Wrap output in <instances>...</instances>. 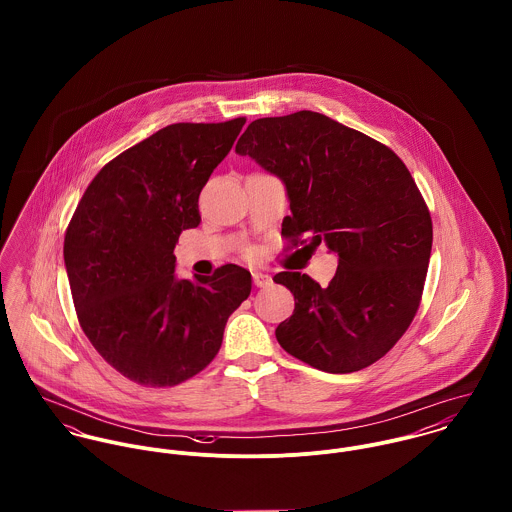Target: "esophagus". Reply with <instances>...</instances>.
Returning <instances> with one entry per match:
<instances>
[{
    "instance_id": "1",
    "label": "esophagus",
    "mask_w": 512,
    "mask_h": 512,
    "mask_svg": "<svg viewBox=\"0 0 512 512\" xmlns=\"http://www.w3.org/2000/svg\"><path fill=\"white\" fill-rule=\"evenodd\" d=\"M252 280H254L256 288H268L272 284V278L268 274H262V272H254Z\"/></svg>"
}]
</instances>
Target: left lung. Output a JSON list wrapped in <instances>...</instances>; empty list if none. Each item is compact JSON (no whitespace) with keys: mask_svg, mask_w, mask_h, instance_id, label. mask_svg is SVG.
Returning <instances> with one entry per match:
<instances>
[{"mask_svg":"<svg viewBox=\"0 0 512 512\" xmlns=\"http://www.w3.org/2000/svg\"><path fill=\"white\" fill-rule=\"evenodd\" d=\"M236 153L284 181L292 215L282 236L292 248L323 242L339 256L327 288L301 272L274 276L295 299L292 317L276 329L282 349L331 374L382 359L420 307L434 238L428 205L404 161L311 110L254 120Z\"/></svg>","mask_w":512,"mask_h":512,"instance_id":"left-lung-1","label":"left lung"}]
</instances>
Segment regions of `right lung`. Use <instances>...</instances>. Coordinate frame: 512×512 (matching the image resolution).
<instances>
[{
	"label": "right lung",
	"instance_id": "obj_1",
	"mask_svg": "<svg viewBox=\"0 0 512 512\" xmlns=\"http://www.w3.org/2000/svg\"><path fill=\"white\" fill-rule=\"evenodd\" d=\"M246 118L171 124L108 161L86 187L65 234L78 323L98 355L132 382L175 386L222 345L252 276L224 264L175 278L179 234L201 222L199 195Z\"/></svg>",
	"mask_w": 512,
	"mask_h": 512
}]
</instances>
